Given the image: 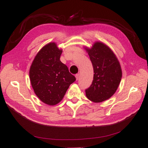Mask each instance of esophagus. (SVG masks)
<instances>
[{
  "label": "esophagus",
  "instance_id": "1",
  "mask_svg": "<svg viewBox=\"0 0 148 148\" xmlns=\"http://www.w3.org/2000/svg\"><path fill=\"white\" fill-rule=\"evenodd\" d=\"M76 80H78L79 79V74H76Z\"/></svg>",
  "mask_w": 148,
  "mask_h": 148
}]
</instances>
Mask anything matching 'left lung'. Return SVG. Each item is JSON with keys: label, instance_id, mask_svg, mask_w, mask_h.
Wrapping results in <instances>:
<instances>
[{"label": "left lung", "instance_id": "left-lung-1", "mask_svg": "<svg viewBox=\"0 0 148 148\" xmlns=\"http://www.w3.org/2000/svg\"><path fill=\"white\" fill-rule=\"evenodd\" d=\"M94 69V78L85 90L86 97L95 103L108 99L116 92L122 77L120 63L113 51L101 42L86 48Z\"/></svg>", "mask_w": 148, "mask_h": 148}]
</instances>
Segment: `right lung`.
Masks as SVG:
<instances>
[{
  "label": "right lung",
  "instance_id": "right-lung-1",
  "mask_svg": "<svg viewBox=\"0 0 148 148\" xmlns=\"http://www.w3.org/2000/svg\"><path fill=\"white\" fill-rule=\"evenodd\" d=\"M62 50L55 43L42 48L34 58L29 70L31 83L37 97L49 105H55L64 97L76 77L60 58Z\"/></svg>",
  "mask_w": 148,
  "mask_h": 148
}]
</instances>
